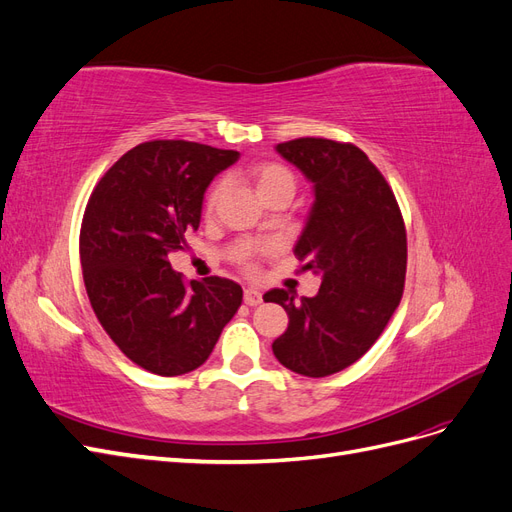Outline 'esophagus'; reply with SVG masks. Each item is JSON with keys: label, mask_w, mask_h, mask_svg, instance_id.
I'll return each mask as SVG.
<instances>
[{"label": "esophagus", "mask_w": 512, "mask_h": 512, "mask_svg": "<svg viewBox=\"0 0 512 512\" xmlns=\"http://www.w3.org/2000/svg\"><path fill=\"white\" fill-rule=\"evenodd\" d=\"M243 301H245V305H250V307L260 305L262 303V292L256 290V288H247L243 292Z\"/></svg>", "instance_id": "esophagus-1"}]
</instances>
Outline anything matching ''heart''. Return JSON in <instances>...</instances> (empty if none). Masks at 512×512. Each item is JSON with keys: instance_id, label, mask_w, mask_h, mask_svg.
Returning <instances> with one entry per match:
<instances>
[{"instance_id": "b5f03b06", "label": "heart", "mask_w": 512, "mask_h": 512, "mask_svg": "<svg viewBox=\"0 0 512 512\" xmlns=\"http://www.w3.org/2000/svg\"><path fill=\"white\" fill-rule=\"evenodd\" d=\"M247 175H250V179L254 181L256 192L260 194L262 200H269L277 194H290L292 196L294 190H297V179H294L292 170L288 166L280 164V162H271V160L258 162V164L250 166ZM222 190H224V181H215L211 185L207 196H205V205H203L205 215H211L215 211V207H218ZM241 262H243L247 271H254V265L250 262V254H243Z\"/></svg>"}]
</instances>
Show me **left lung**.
Here are the masks:
<instances>
[{
	"instance_id": "left-lung-1",
	"label": "left lung",
	"mask_w": 512,
	"mask_h": 512,
	"mask_svg": "<svg viewBox=\"0 0 512 512\" xmlns=\"http://www.w3.org/2000/svg\"><path fill=\"white\" fill-rule=\"evenodd\" d=\"M275 149L314 183L316 200L294 256L301 271L322 275V284L316 297L301 301L284 288L265 294L288 314L273 354L294 374L324 378L359 361L397 309L406 224L391 185L356 145L307 136Z\"/></svg>"
}]
</instances>
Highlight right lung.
<instances>
[{"instance_id":"right-lung-1","label":"right lung","mask_w":512,"mask_h":512,"mask_svg":"<svg viewBox=\"0 0 512 512\" xmlns=\"http://www.w3.org/2000/svg\"><path fill=\"white\" fill-rule=\"evenodd\" d=\"M237 160L232 149L149 141L123 153L89 196L81 224L89 303L117 348L151 374L203 365L243 301L237 282H185L168 260L198 228L207 185Z\"/></svg>"}]
</instances>
